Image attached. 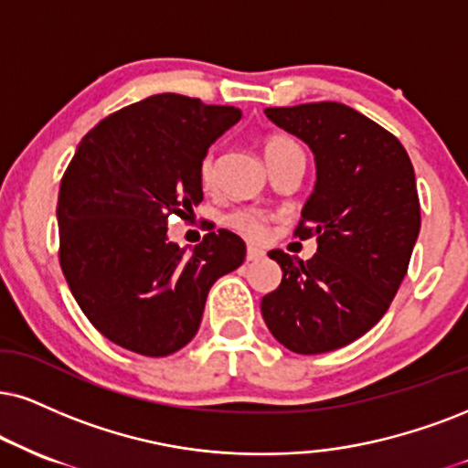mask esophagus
<instances>
[{"label":"esophagus","mask_w":468,"mask_h":468,"mask_svg":"<svg viewBox=\"0 0 468 468\" xmlns=\"http://www.w3.org/2000/svg\"><path fill=\"white\" fill-rule=\"evenodd\" d=\"M262 258H264L262 250H258V247H247V261L256 262V261H262Z\"/></svg>","instance_id":"esophagus-1"}]
</instances>
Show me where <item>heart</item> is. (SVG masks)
Here are the masks:
<instances>
[{
  "instance_id": "b5f03b06",
  "label": "heart",
  "mask_w": 468,
  "mask_h": 468,
  "mask_svg": "<svg viewBox=\"0 0 468 468\" xmlns=\"http://www.w3.org/2000/svg\"><path fill=\"white\" fill-rule=\"evenodd\" d=\"M288 154H303L295 138L286 134H271L267 141H264V158H267V163ZM215 154L207 152L199 163V180L206 188H210L212 184H215ZM225 221H228L229 228H234L236 232L243 234L245 239L262 240L269 232L271 217L264 210H258V207H240V210L232 212Z\"/></svg>"
}]
</instances>
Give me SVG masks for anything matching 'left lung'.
<instances>
[{
	"mask_svg": "<svg viewBox=\"0 0 468 468\" xmlns=\"http://www.w3.org/2000/svg\"><path fill=\"white\" fill-rule=\"evenodd\" d=\"M264 114L314 154L316 184L295 236H316V253L303 262L269 251L282 284L262 297L261 310L286 349L325 354L371 330L406 278L420 229L414 169L388 130L345 103Z\"/></svg>",
	"mask_w": 468,
	"mask_h": 468,
	"instance_id": "1",
	"label": "left lung"
}]
</instances>
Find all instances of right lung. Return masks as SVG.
Instances as JSON below:
<instances>
[{
    "instance_id": "add662e5",
    "label": "right lung",
    "mask_w": 468,
    "mask_h": 468,
    "mask_svg": "<svg viewBox=\"0 0 468 468\" xmlns=\"http://www.w3.org/2000/svg\"><path fill=\"white\" fill-rule=\"evenodd\" d=\"M243 112L176 93L121 108L82 138L58 193L60 267L86 319L134 354H176L199 330L210 286L239 269L245 243L207 232L186 253L171 217L204 199L199 163Z\"/></svg>"
}]
</instances>
